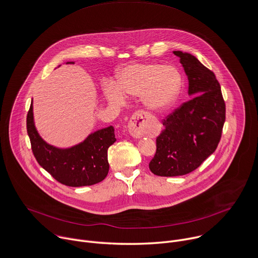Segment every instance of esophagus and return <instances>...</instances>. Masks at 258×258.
Here are the masks:
<instances>
[{"label":"esophagus","instance_id":"34e87169","mask_svg":"<svg viewBox=\"0 0 258 258\" xmlns=\"http://www.w3.org/2000/svg\"><path fill=\"white\" fill-rule=\"evenodd\" d=\"M128 132L134 138H142L148 134V124L144 113H136L128 122Z\"/></svg>","mask_w":258,"mask_h":258}]
</instances>
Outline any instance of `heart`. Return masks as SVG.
Segmentation results:
<instances>
[{
	"mask_svg": "<svg viewBox=\"0 0 258 258\" xmlns=\"http://www.w3.org/2000/svg\"><path fill=\"white\" fill-rule=\"evenodd\" d=\"M182 80L172 66L155 62L132 63L125 66L117 77V86L111 84L105 88V97L110 101L124 100V94L140 96L150 110H164L178 98Z\"/></svg>",
	"mask_w": 258,
	"mask_h": 258,
	"instance_id": "obj_1",
	"label": "heart"
}]
</instances>
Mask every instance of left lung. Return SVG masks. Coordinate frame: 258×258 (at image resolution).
<instances>
[{
  "instance_id": "left-lung-1",
  "label": "left lung",
  "mask_w": 258,
  "mask_h": 258,
  "mask_svg": "<svg viewBox=\"0 0 258 258\" xmlns=\"http://www.w3.org/2000/svg\"><path fill=\"white\" fill-rule=\"evenodd\" d=\"M188 79V94L195 95L163 120L157 150L149 167L158 176L190 173L212 155L221 140L226 106L215 74L195 55L175 50Z\"/></svg>"
}]
</instances>
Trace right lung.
Instances as JSON below:
<instances>
[{"mask_svg":"<svg viewBox=\"0 0 258 258\" xmlns=\"http://www.w3.org/2000/svg\"><path fill=\"white\" fill-rule=\"evenodd\" d=\"M26 122L36 161L61 184L72 187L93 185L107 176V150L116 141L112 125L90 134L76 146L60 149L47 144L39 136L34 124L32 102Z\"/></svg>","mask_w":258,"mask_h":258,"instance_id":"1","label":"right lung"}]
</instances>
